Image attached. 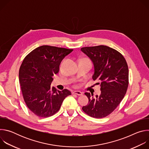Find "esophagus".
<instances>
[{
    "label": "esophagus",
    "mask_w": 149,
    "mask_h": 149,
    "mask_svg": "<svg viewBox=\"0 0 149 149\" xmlns=\"http://www.w3.org/2000/svg\"><path fill=\"white\" fill-rule=\"evenodd\" d=\"M73 94H76L77 95H82V93H81V91H74L73 92Z\"/></svg>",
    "instance_id": "esophagus-1"
}]
</instances>
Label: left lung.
<instances>
[{
    "label": "left lung",
    "mask_w": 149,
    "mask_h": 149,
    "mask_svg": "<svg viewBox=\"0 0 149 149\" xmlns=\"http://www.w3.org/2000/svg\"><path fill=\"white\" fill-rule=\"evenodd\" d=\"M92 61L93 80H99L101 94L93 97L86 93L88 103L82 109L88 116L97 118L110 114L123 99L129 86V68L124 56L114 49L105 45L81 48Z\"/></svg>",
    "instance_id": "left-lung-1"
}]
</instances>
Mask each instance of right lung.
Here are the masks:
<instances>
[{
	"label": "right lung",
	"instance_id": "add662e5",
	"mask_svg": "<svg viewBox=\"0 0 149 149\" xmlns=\"http://www.w3.org/2000/svg\"><path fill=\"white\" fill-rule=\"evenodd\" d=\"M73 49L42 45L31 51L24 58L19 72V83L24 101L36 116L48 117L57 113L65 97L71 93L51 87L53 76L59 65Z\"/></svg>",
	"mask_w": 149,
	"mask_h": 149
}]
</instances>
